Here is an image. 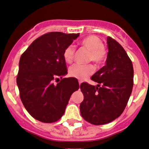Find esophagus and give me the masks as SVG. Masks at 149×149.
I'll list each match as a JSON object with an SVG mask.
<instances>
[{
    "label": "esophagus",
    "instance_id": "obj_1",
    "mask_svg": "<svg viewBox=\"0 0 149 149\" xmlns=\"http://www.w3.org/2000/svg\"><path fill=\"white\" fill-rule=\"evenodd\" d=\"M81 83H82V82H81V81H79V85H81Z\"/></svg>",
    "mask_w": 149,
    "mask_h": 149
}]
</instances>
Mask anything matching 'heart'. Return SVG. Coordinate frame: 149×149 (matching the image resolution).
Masks as SVG:
<instances>
[{
  "mask_svg": "<svg viewBox=\"0 0 149 149\" xmlns=\"http://www.w3.org/2000/svg\"><path fill=\"white\" fill-rule=\"evenodd\" d=\"M81 46L89 52L88 60L92 61L95 64H101L106 58V51L103 47L101 39L96 36L91 35L85 37L81 42ZM75 48L70 45L64 49L63 52V58L67 64H71L73 61ZM94 71V67L91 64L80 65L74 64L69 68L68 73L72 77L78 79H85L88 77Z\"/></svg>",
  "mask_w": 149,
  "mask_h": 149,
  "instance_id": "1",
  "label": "heart"
}]
</instances>
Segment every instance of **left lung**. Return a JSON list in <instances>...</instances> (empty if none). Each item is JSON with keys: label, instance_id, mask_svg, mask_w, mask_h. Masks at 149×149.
Segmentation results:
<instances>
[{"label": "left lung", "instance_id": "obj_1", "mask_svg": "<svg viewBox=\"0 0 149 149\" xmlns=\"http://www.w3.org/2000/svg\"><path fill=\"white\" fill-rule=\"evenodd\" d=\"M106 65L91 76L97 86L83 82L80 89L84 100L80 112L85 121L94 125H106L121 115L128 102L134 85V67L124 48L112 37H107Z\"/></svg>", "mask_w": 149, "mask_h": 149}]
</instances>
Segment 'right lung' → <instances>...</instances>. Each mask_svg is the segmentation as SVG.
Masks as SVG:
<instances>
[{"label":"right lung","mask_w":149,"mask_h":149,"mask_svg":"<svg viewBox=\"0 0 149 149\" xmlns=\"http://www.w3.org/2000/svg\"><path fill=\"white\" fill-rule=\"evenodd\" d=\"M79 36L46 33L36 39L21 56L16 78L19 95L28 113L38 121L52 123L60 119L71 94L79 88L75 78H63L67 73L63 52ZM55 80L60 82L55 84Z\"/></svg>","instance_id":"1"}]
</instances>
